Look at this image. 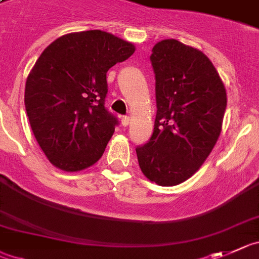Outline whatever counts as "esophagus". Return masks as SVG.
Here are the masks:
<instances>
[{
    "label": "esophagus",
    "mask_w": 259,
    "mask_h": 259,
    "mask_svg": "<svg viewBox=\"0 0 259 259\" xmlns=\"http://www.w3.org/2000/svg\"><path fill=\"white\" fill-rule=\"evenodd\" d=\"M129 124H130V118L127 117V116H122V117H121V125H122V126L126 127Z\"/></svg>",
    "instance_id": "1"
}]
</instances>
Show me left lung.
Returning a JSON list of instances; mask_svg holds the SVG:
<instances>
[{"instance_id": "left-lung-1", "label": "left lung", "mask_w": 259, "mask_h": 259, "mask_svg": "<svg viewBox=\"0 0 259 259\" xmlns=\"http://www.w3.org/2000/svg\"><path fill=\"white\" fill-rule=\"evenodd\" d=\"M157 115L151 139L138 147L139 167L148 180L174 187L192 178L213 149L226 110V89L202 51L176 39L156 43Z\"/></svg>"}]
</instances>
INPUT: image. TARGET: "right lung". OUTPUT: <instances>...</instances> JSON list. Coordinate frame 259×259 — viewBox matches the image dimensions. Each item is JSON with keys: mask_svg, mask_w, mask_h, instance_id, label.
Wrapping results in <instances>:
<instances>
[{"mask_svg": "<svg viewBox=\"0 0 259 259\" xmlns=\"http://www.w3.org/2000/svg\"><path fill=\"white\" fill-rule=\"evenodd\" d=\"M135 51L102 30L69 33L38 57L25 83L31 130L55 167L76 172L102 157L117 120L105 108L108 69Z\"/></svg>", "mask_w": 259, "mask_h": 259, "instance_id": "obj_1", "label": "right lung"}]
</instances>
